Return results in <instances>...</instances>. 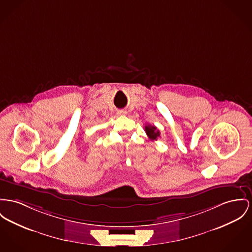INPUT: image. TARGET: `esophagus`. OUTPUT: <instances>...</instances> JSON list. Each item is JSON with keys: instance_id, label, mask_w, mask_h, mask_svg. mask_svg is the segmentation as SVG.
Wrapping results in <instances>:
<instances>
[{"instance_id": "obj_1", "label": "esophagus", "mask_w": 252, "mask_h": 252, "mask_svg": "<svg viewBox=\"0 0 252 252\" xmlns=\"http://www.w3.org/2000/svg\"><path fill=\"white\" fill-rule=\"evenodd\" d=\"M118 114L119 116H125L127 114V112L124 110H120V111H118Z\"/></svg>"}]
</instances>
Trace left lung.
<instances>
[{"instance_id": "1", "label": "left lung", "mask_w": 252, "mask_h": 252, "mask_svg": "<svg viewBox=\"0 0 252 252\" xmlns=\"http://www.w3.org/2000/svg\"><path fill=\"white\" fill-rule=\"evenodd\" d=\"M145 132L147 134V136L151 139V140H157L158 137L160 135L159 131L157 129V127L152 126V125H145Z\"/></svg>"}]
</instances>
